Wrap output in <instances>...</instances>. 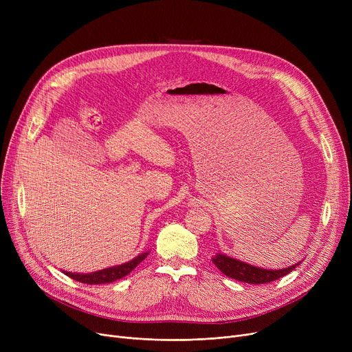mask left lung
I'll return each mask as SVG.
<instances>
[{
  "label": "left lung",
  "instance_id": "obj_1",
  "mask_svg": "<svg viewBox=\"0 0 352 352\" xmlns=\"http://www.w3.org/2000/svg\"><path fill=\"white\" fill-rule=\"evenodd\" d=\"M211 260L215 264V267L221 272L230 276V278H234V280L241 281V283H248V284H267V283L275 281V280L281 278V276L289 274L292 270H295V267H298L301 264V261H300V263L289 265L287 268L267 270V268L247 264L241 260H236V258L228 256V255L221 254V252L215 254Z\"/></svg>",
  "mask_w": 352,
  "mask_h": 352
}]
</instances>
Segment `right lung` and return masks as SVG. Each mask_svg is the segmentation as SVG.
<instances>
[{
  "mask_svg": "<svg viewBox=\"0 0 352 352\" xmlns=\"http://www.w3.org/2000/svg\"><path fill=\"white\" fill-rule=\"evenodd\" d=\"M150 254V251L141 252L140 255H137L135 258H133L131 261L116 265V267H109V268H104L96 272H88V274H78V272H69V271H63L65 275H68L69 278L84 283V284H109L114 283L117 280L124 278L125 275H128L131 272L144 258H146V255Z\"/></svg>",
  "mask_w": 352,
  "mask_h": 352,
  "instance_id": "1",
  "label": "right lung"
}]
</instances>
